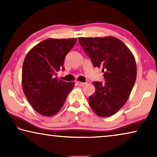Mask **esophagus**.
<instances>
[{"label": "esophagus", "instance_id": "34e87169", "mask_svg": "<svg viewBox=\"0 0 157 157\" xmlns=\"http://www.w3.org/2000/svg\"><path fill=\"white\" fill-rule=\"evenodd\" d=\"M76 83L78 84V85H79V86H84V85H85L86 84V82H79V81H77Z\"/></svg>", "mask_w": 157, "mask_h": 157}]
</instances>
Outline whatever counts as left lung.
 Returning <instances> with one entry per match:
<instances>
[{"label":"left lung","instance_id":"obj_1","mask_svg":"<svg viewBox=\"0 0 157 157\" xmlns=\"http://www.w3.org/2000/svg\"><path fill=\"white\" fill-rule=\"evenodd\" d=\"M84 51L94 67H102L104 83L93 82L95 92L89 98V104L101 117H109L125 105L135 85L137 65L128 46L114 36L79 37Z\"/></svg>","mask_w":157,"mask_h":157}]
</instances>
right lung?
<instances>
[{
  "mask_svg": "<svg viewBox=\"0 0 157 157\" xmlns=\"http://www.w3.org/2000/svg\"><path fill=\"white\" fill-rule=\"evenodd\" d=\"M76 41V38H49L36 44L25 56L22 90L32 108L42 116L57 113L74 87V82H66L55 76L60 68L64 69L65 56Z\"/></svg>",
  "mask_w": 157,
  "mask_h": 157,
  "instance_id": "right-lung-1",
  "label": "right lung"
}]
</instances>
